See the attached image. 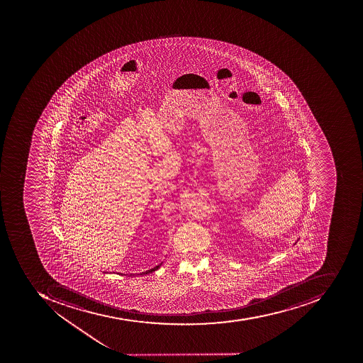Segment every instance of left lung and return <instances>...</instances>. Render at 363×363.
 <instances>
[{
	"label": "left lung",
	"mask_w": 363,
	"mask_h": 363,
	"mask_svg": "<svg viewBox=\"0 0 363 363\" xmlns=\"http://www.w3.org/2000/svg\"><path fill=\"white\" fill-rule=\"evenodd\" d=\"M296 243H294V245H296Z\"/></svg>",
	"instance_id": "obj_1"
}]
</instances>
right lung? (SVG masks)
Returning <instances> with one entry per match:
<instances>
[{
    "mask_svg": "<svg viewBox=\"0 0 363 363\" xmlns=\"http://www.w3.org/2000/svg\"><path fill=\"white\" fill-rule=\"evenodd\" d=\"M161 265H162V262L160 263V264L155 265V267H152V269H150V270L144 271V272L140 273V274H149V273L155 272V271H157V269H159V267H161Z\"/></svg>",
    "mask_w": 363,
    "mask_h": 363,
    "instance_id": "add662e5",
    "label": "right lung"
}]
</instances>
